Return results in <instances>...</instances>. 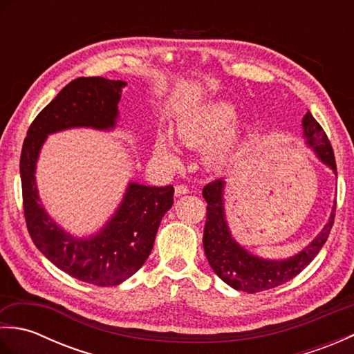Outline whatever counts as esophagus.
Listing matches in <instances>:
<instances>
[{
    "label": "esophagus",
    "mask_w": 354,
    "mask_h": 354,
    "mask_svg": "<svg viewBox=\"0 0 354 354\" xmlns=\"http://www.w3.org/2000/svg\"><path fill=\"white\" fill-rule=\"evenodd\" d=\"M189 193V187L187 185H176L175 187V194L176 196H183V194Z\"/></svg>",
    "instance_id": "esophagus-1"
}]
</instances>
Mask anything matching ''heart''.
I'll return each instance as SVG.
<instances>
[{"instance_id":"heart-1","label":"heart","mask_w":354,"mask_h":354,"mask_svg":"<svg viewBox=\"0 0 354 354\" xmlns=\"http://www.w3.org/2000/svg\"><path fill=\"white\" fill-rule=\"evenodd\" d=\"M234 104L213 100L196 104L178 120L176 138L187 147H202L204 161L214 170L225 169L242 152L251 137V126L240 122ZM155 152L161 160L176 162L179 152L175 142L161 133L155 142Z\"/></svg>"}]
</instances>
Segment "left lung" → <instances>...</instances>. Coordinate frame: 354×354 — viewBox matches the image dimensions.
<instances>
[{
	"mask_svg": "<svg viewBox=\"0 0 354 354\" xmlns=\"http://www.w3.org/2000/svg\"><path fill=\"white\" fill-rule=\"evenodd\" d=\"M303 138L306 146L313 150L318 160L327 165L336 175V162L333 149L324 129L313 118L310 111L303 117ZM225 179L209 183L204 187L202 194L207 201V221L204 228V251L207 260L222 281L236 290L255 293L277 288L297 277L309 263L317 257L321 248L327 242L330 230L335 221L336 201L332 213L317 237L304 246L301 251L288 259H263L248 251L232 237L225 213Z\"/></svg>",
	"mask_w": 354,
	"mask_h": 354,
	"instance_id": "obj_1",
	"label": "left lung"
}]
</instances>
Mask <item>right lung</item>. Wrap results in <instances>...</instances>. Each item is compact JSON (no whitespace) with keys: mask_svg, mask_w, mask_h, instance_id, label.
<instances>
[{"mask_svg":"<svg viewBox=\"0 0 354 354\" xmlns=\"http://www.w3.org/2000/svg\"><path fill=\"white\" fill-rule=\"evenodd\" d=\"M127 84L104 77L70 82L28 127L19 173L28 234L45 257L64 272L95 286H117L132 277L152 252L161 219L173 205L171 185L131 181L108 222L89 236L64 230L44 208L36 184V164L51 133L76 127L114 131L118 102Z\"/></svg>","mask_w":354,"mask_h":354,"instance_id":"right-lung-1","label":"right lung"}]
</instances>
